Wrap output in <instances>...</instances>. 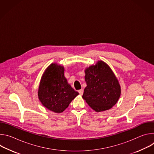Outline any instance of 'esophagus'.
I'll return each mask as SVG.
<instances>
[{"instance_id": "1", "label": "esophagus", "mask_w": 154, "mask_h": 154, "mask_svg": "<svg viewBox=\"0 0 154 154\" xmlns=\"http://www.w3.org/2000/svg\"><path fill=\"white\" fill-rule=\"evenodd\" d=\"M79 94H80V95H83V90L82 89V90H79Z\"/></svg>"}]
</instances>
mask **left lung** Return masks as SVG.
Wrapping results in <instances>:
<instances>
[{"mask_svg": "<svg viewBox=\"0 0 154 154\" xmlns=\"http://www.w3.org/2000/svg\"><path fill=\"white\" fill-rule=\"evenodd\" d=\"M86 87L83 99L97 112L110 109L121 95L119 82L108 66L102 61L85 70Z\"/></svg>", "mask_w": 154, "mask_h": 154, "instance_id": "1", "label": "left lung"}]
</instances>
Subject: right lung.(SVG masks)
Returning <instances> with one entry per match:
<instances>
[{
	"instance_id": "obj_1",
	"label": "right lung",
	"mask_w": 154,
	"mask_h": 154,
	"mask_svg": "<svg viewBox=\"0 0 154 154\" xmlns=\"http://www.w3.org/2000/svg\"><path fill=\"white\" fill-rule=\"evenodd\" d=\"M79 94L67 82L64 68L52 64L44 73L38 90L39 99L50 110L61 113Z\"/></svg>"
}]
</instances>
